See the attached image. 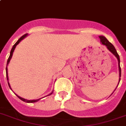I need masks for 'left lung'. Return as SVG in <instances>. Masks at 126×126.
Here are the masks:
<instances>
[{"label": "left lung", "instance_id": "obj_1", "mask_svg": "<svg viewBox=\"0 0 126 126\" xmlns=\"http://www.w3.org/2000/svg\"><path fill=\"white\" fill-rule=\"evenodd\" d=\"M99 37H100V43H101L102 45H104V46H106V47H107V49H108V50L110 51V52L112 53V54L114 55V56L116 57L117 58V59H118V68H119V77H120V78H119V82H120V77H121V68H120V57H119V55L118 54V53H117L116 49H115V47H114V46H113L110 42H109V41H108V40H107L104 36H103V35H100ZM119 82H118V84H119ZM117 86H116V88H117ZM114 91H115V90H114Z\"/></svg>", "mask_w": 126, "mask_h": 126}]
</instances>
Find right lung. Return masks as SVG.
Masks as SVG:
<instances>
[{"mask_svg": "<svg viewBox=\"0 0 126 126\" xmlns=\"http://www.w3.org/2000/svg\"><path fill=\"white\" fill-rule=\"evenodd\" d=\"M27 35H28V33H26V34H24V35H22V37H21L20 38V39H19V40H18V41L16 42V44H14V46H13V47H12V49H11V51H10V56H9V57H8V59L7 64H6V78H7L8 84V86H9L10 89H11V90H12V89H11V87H10V85L9 82H8V68H7L8 65L9 64L10 61V59H11V58H12V55H13V52H14V49H15V48H16V46H17V45H18V44H19V43H20V42L21 41L23 40V39H24V38H25V37H26ZM53 90L52 92H51V93L49 94H48L47 96H49V95L53 93ZM16 94V96H18V97L21 100H22V101L25 102H27V103H33V102H36L39 101V100L41 99V98H39V99H37V100H27V99H25V98H23L20 97V96H18V95L16 94Z\"/></svg>", "mask_w": 126, "mask_h": 126, "instance_id": "add662e5", "label": "right lung"}]
</instances>
